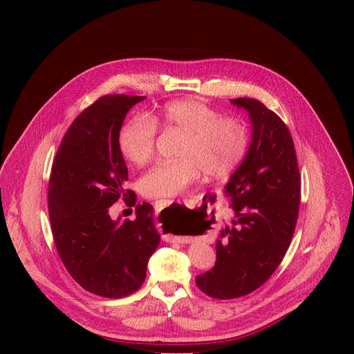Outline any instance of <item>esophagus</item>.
Here are the masks:
<instances>
[{"label": "esophagus", "instance_id": "1", "mask_svg": "<svg viewBox=\"0 0 354 354\" xmlns=\"http://www.w3.org/2000/svg\"><path fill=\"white\" fill-rule=\"evenodd\" d=\"M160 201H162V200H160ZM172 201H175V200H164V203H168V205H171ZM178 201H180V200H178ZM185 205H187L186 203V200H182ZM174 242H178V243H187L189 242V239L187 238H185V236H179V238H175V239H172Z\"/></svg>", "mask_w": 354, "mask_h": 354}]
</instances>
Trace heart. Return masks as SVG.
Returning a JSON list of instances; mask_svg holds the SVG:
<instances>
[{"instance_id": "obj_1", "label": "heart", "mask_w": 354, "mask_h": 354, "mask_svg": "<svg viewBox=\"0 0 354 354\" xmlns=\"http://www.w3.org/2000/svg\"><path fill=\"white\" fill-rule=\"evenodd\" d=\"M156 126L180 134L178 160L151 168L140 179L148 197H171L185 192L205 172L223 178L232 172L246 154L249 134L243 123L220 118L212 106L197 99H180L164 105L147 118H136L120 133L123 156L134 165L147 164L154 154Z\"/></svg>"}]
</instances>
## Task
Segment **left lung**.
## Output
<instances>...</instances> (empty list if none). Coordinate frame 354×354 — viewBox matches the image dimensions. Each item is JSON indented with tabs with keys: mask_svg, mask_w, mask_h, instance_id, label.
I'll return each instance as SVG.
<instances>
[{
	"mask_svg": "<svg viewBox=\"0 0 354 354\" xmlns=\"http://www.w3.org/2000/svg\"><path fill=\"white\" fill-rule=\"evenodd\" d=\"M230 102L248 112L250 144L224 186L234 218L216 241V265L196 277L201 291L218 299L246 295L273 274L290 246L301 198L297 156L287 126L257 99Z\"/></svg>",
	"mask_w": 354,
	"mask_h": 354,
	"instance_id": "obj_1",
	"label": "left lung"
}]
</instances>
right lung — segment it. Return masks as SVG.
Returning <instances> with one entry per match:
<instances>
[{
    "mask_svg": "<svg viewBox=\"0 0 354 354\" xmlns=\"http://www.w3.org/2000/svg\"><path fill=\"white\" fill-rule=\"evenodd\" d=\"M144 99H97L67 130L50 175L48 216L59 255L82 288L106 298L140 288L161 241L149 203L136 206L133 221L109 214L122 196L136 205V193L124 189L129 172L119 136L127 112Z\"/></svg>",
    "mask_w": 354,
    "mask_h": 354,
    "instance_id": "right-lung-1",
    "label": "right lung"
}]
</instances>
